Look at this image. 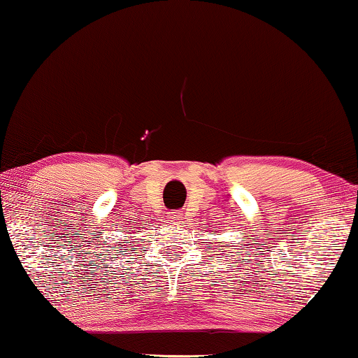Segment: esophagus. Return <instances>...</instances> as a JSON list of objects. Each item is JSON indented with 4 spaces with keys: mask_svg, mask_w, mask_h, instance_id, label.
<instances>
[{
    "mask_svg": "<svg viewBox=\"0 0 358 358\" xmlns=\"http://www.w3.org/2000/svg\"><path fill=\"white\" fill-rule=\"evenodd\" d=\"M170 217H172V220H175V222H178V220H181V213H170Z\"/></svg>",
    "mask_w": 358,
    "mask_h": 358,
    "instance_id": "34e87169",
    "label": "esophagus"
}]
</instances>
